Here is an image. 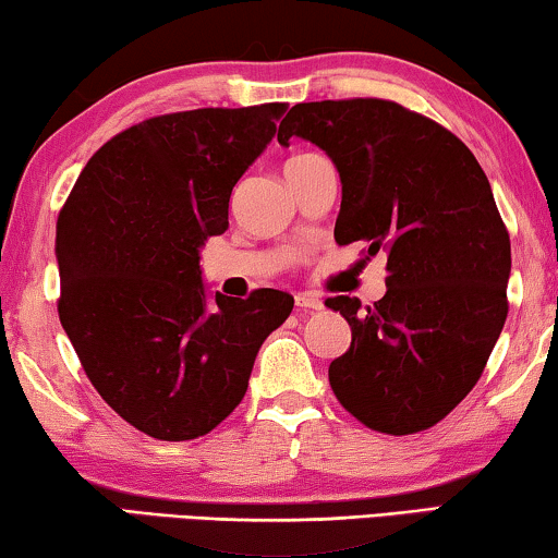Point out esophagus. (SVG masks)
Wrapping results in <instances>:
<instances>
[{"label": "esophagus", "mask_w": 558, "mask_h": 558, "mask_svg": "<svg viewBox=\"0 0 558 558\" xmlns=\"http://www.w3.org/2000/svg\"><path fill=\"white\" fill-rule=\"evenodd\" d=\"M294 304L300 310H312V312L323 310V300H319V296H312V294H296Z\"/></svg>", "instance_id": "34e87169"}]
</instances>
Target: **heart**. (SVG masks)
<instances>
[{
  "mask_svg": "<svg viewBox=\"0 0 558 558\" xmlns=\"http://www.w3.org/2000/svg\"><path fill=\"white\" fill-rule=\"evenodd\" d=\"M296 157H300V155H296Z\"/></svg>",
  "mask_w": 558,
  "mask_h": 558,
  "instance_id": "heart-1",
  "label": "heart"
}]
</instances>
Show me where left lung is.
Returning a JSON list of instances; mask_svg holds the SVG:
<instances>
[{
    "label": "left lung",
    "instance_id": "left-lung-1",
    "mask_svg": "<svg viewBox=\"0 0 558 558\" xmlns=\"http://www.w3.org/2000/svg\"><path fill=\"white\" fill-rule=\"evenodd\" d=\"M300 136L340 174V246L386 251V294L348 319L353 342L330 363V386L357 422L414 434L472 391L508 317L510 239L483 167L437 121L380 98L296 104L279 144Z\"/></svg>",
    "mask_w": 558,
    "mask_h": 558
}]
</instances>
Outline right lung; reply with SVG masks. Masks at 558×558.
<instances>
[{"instance_id":"obj_1","label":"right lung","mask_w":558,"mask_h":558,"mask_svg":"<svg viewBox=\"0 0 558 558\" xmlns=\"http://www.w3.org/2000/svg\"><path fill=\"white\" fill-rule=\"evenodd\" d=\"M284 104L142 121L83 167L58 218L60 325L101 399L165 441L208 434L239 407L262 342L294 307L279 289L208 304L201 248L228 228L241 174Z\"/></svg>"}]
</instances>
